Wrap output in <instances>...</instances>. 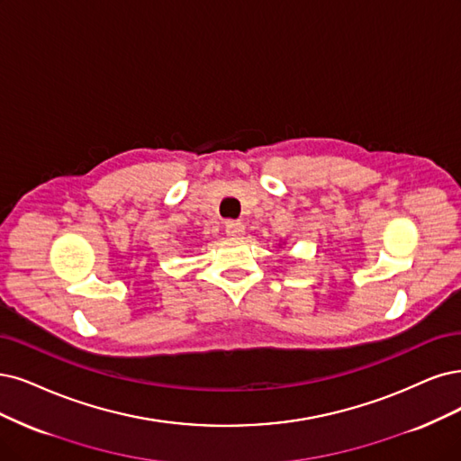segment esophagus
Listing matches in <instances>:
<instances>
[{"instance_id":"34e87169","label":"esophagus","mask_w":461,"mask_h":461,"mask_svg":"<svg viewBox=\"0 0 461 461\" xmlns=\"http://www.w3.org/2000/svg\"><path fill=\"white\" fill-rule=\"evenodd\" d=\"M226 233L231 237V240H240V237L245 233L243 221H240V220L226 221Z\"/></svg>"}]
</instances>
